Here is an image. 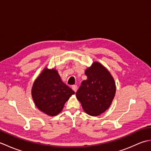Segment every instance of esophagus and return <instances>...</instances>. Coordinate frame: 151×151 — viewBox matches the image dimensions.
Instances as JSON below:
<instances>
[{"label":"esophagus","mask_w":151,"mask_h":151,"mask_svg":"<svg viewBox=\"0 0 151 151\" xmlns=\"http://www.w3.org/2000/svg\"><path fill=\"white\" fill-rule=\"evenodd\" d=\"M72 89L74 91L76 92V91H77V86H76V85L72 86Z\"/></svg>","instance_id":"34e87169"}]
</instances>
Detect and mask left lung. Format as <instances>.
<instances>
[{"label":"left lung","instance_id":"8db88e82","mask_svg":"<svg viewBox=\"0 0 151 151\" xmlns=\"http://www.w3.org/2000/svg\"><path fill=\"white\" fill-rule=\"evenodd\" d=\"M85 75L87 80L82 81L76 97L86 114L98 116L110 108L116 86L111 73L98 62H94L86 69Z\"/></svg>","mask_w":151,"mask_h":151}]
</instances>
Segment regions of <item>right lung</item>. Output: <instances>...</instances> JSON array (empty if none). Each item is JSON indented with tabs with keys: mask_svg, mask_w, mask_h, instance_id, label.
I'll list each match as a JSON object with an SVG mask.
<instances>
[{
	"mask_svg": "<svg viewBox=\"0 0 151 151\" xmlns=\"http://www.w3.org/2000/svg\"><path fill=\"white\" fill-rule=\"evenodd\" d=\"M31 93L36 107L49 116L60 114L65 102L75 94L62 82L56 69L47 67L35 80Z\"/></svg>",
	"mask_w": 151,
	"mask_h": 151,
	"instance_id": "1",
	"label": "right lung"
}]
</instances>
